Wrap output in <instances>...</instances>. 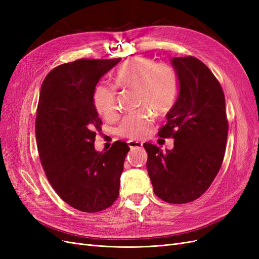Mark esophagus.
I'll use <instances>...</instances> for the list:
<instances>
[{"label":"esophagus","mask_w":259,"mask_h":259,"mask_svg":"<svg viewBox=\"0 0 259 259\" xmlns=\"http://www.w3.org/2000/svg\"><path fill=\"white\" fill-rule=\"evenodd\" d=\"M127 145L130 148H140L143 147V143L137 142V140H128Z\"/></svg>","instance_id":"esophagus-1"}]
</instances>
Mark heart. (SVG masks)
<instances>
[{"instance_id":"1","label":"heart","mask_w":259,"mask_h":259,"mask_svg":"<svg viewBox=\"0 0 259 259\" xmlns=\"http://www.w3.org/2000/svg\"><path fill=\"white\" fill-rule=\"evenodd\" d=\"M113 84L122 90H133L136 94L137 106L144 109L125 116L122 120L119 134L131 139L143 137L152 123V112H167L175 104L179 79L177 71L168 64L150 58L134 57L128 59L115 70ZM93 103L97 113L108 119L115 111V93L105 85L96 88Z\"/></svg>"}]
</instances>
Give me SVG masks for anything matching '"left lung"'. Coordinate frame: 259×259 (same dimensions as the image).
Returning <instances> with one entry per match:
<instances>
[{
    "label": "left lung",
    "instance_id": "8db88e82",
    "mask_svg": "<svg viewBox=\"0 0 259 259\" xmlns=\"http://www.w3.org/2000/svg\"><path fill=\"white\" fill-rule=\"evenodd\" d=\"M170 64L179 90L159 135L173 137L174 147L164 152L149 143L144 147L154 193L182 204L201 197L213 183L224 160L228 121L222 86L201 60L173 57Z\"/></svg>",
    "mask_w": 259,
    "mask_h": 259
}]
</instances>
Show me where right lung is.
I'll use <instances>...</instances> for the list:
<instances>
[{"label":"right lung","instance_id":"right-lung-1","mask_svg":"<svg viewBox=\"0 0 259 259\" xmlns=\"http://www.w3.org/2000/svg\"><path fill=\"white\" fill-rule=\"evenodd\" d=\"M121 58L80 59L53 69L42 84L35 136L38 155L54 190L86 213L108 208L119 197L126 143L95 149L101 120L93 103L96 85Z\"/></svg>","mask_w":259,"mask_h":259}]
</instances>
